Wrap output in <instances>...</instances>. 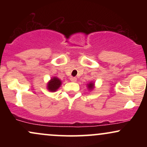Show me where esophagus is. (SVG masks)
I'll use <instances>...</instances> for the list:
<instances>
[{
    "label": "esophagus",
    "mask_w": 147,
    "mask_h": 147,
    "mask_svg": "<svg viewBox=\"0 0 147 147\" xmlns=\"http://www.w3.org/2000/svg\"><path fill=\"white\" fill-rule=\"evenodd\" d=\"M70 81H71V82H76V81H77V78L74 77H70Z\"/></svg>",
    "instance_id": "obj_1"
}]
</instances>
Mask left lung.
<instances>
[{
    "instance_id": "obj_1",
    "label": "left lung",
    "mask_w": 147,
    "mask_h": 147,
    "mask_svg": "<svg viewBox=\"0 0 147 147\" xmlns=\"http://www.w3.org/2000/svg\"><path fill=\"white\" fill-rule=\"evenodd\" d=\"M94 85H95V84H94L93 82H90V83L88 84L87 86L89 90H92V89L94 88Z\"/></svg>"
}]
</instances>
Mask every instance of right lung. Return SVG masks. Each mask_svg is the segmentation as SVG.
<instances>
[{
    "instance_id": "1",
    "label": "right lung",
    "mask_w": 147,
    "mask_h": 147,
    "mask_svg": "<svg viewBox=\"0 0 147 147\" xmlns=\"http://www.w3.org/2000/svg\"><path fill=\"white\" fill-rule=\"evenodd\" d=\"M61 85V81L59 79L57 78L56 77H54L53 78L50 79V82L48 83L47 88L48 90L51 92H55L57 90H58L59 88Z\"/></svg>"
}]
</instances>
